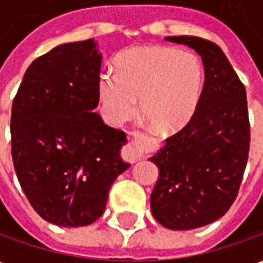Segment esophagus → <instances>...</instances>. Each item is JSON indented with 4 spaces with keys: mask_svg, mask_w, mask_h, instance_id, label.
I'll return each instance as SVG.
<instances>
[{
    "mask_svg": "<svg viewBox=\"0 0 263 263\" xmlns=\"http://www.w3.org/2000/svg\"><path fill=\"white\" fill-rule=\"evenodd\" d=\"M143 134L139 131L131 132V141L126 145L125 148L122 149V159L126 162H137V160L142 159L143 156Z\"/></svg>",
    "mask_w": 263,
    "mask_h": 263,
    "instance_id": "obj_1",
    "label": "esophagus"
}]
</instances>
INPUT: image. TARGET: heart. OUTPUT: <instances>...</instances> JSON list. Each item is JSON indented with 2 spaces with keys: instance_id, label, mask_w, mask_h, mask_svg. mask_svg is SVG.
Listing matches in <instances>:
<instances>
[{
  "instance_id": "b5f03b06",
  "label": "heart",
  "mask_w": 263,
  "mask_h": 263,
  "mask_svg": "<svg viewBox=\"0 0 263 263\" xmlns=\"http://www.w3.org/2000/svg\"><path fill=\"white\" fill-rule=\"evenodd\" d=\"M203 83V65L196 54L167 46H137L117 58L115 74H100L98 97L114 124L132 118L139 100L149 126L166 134L192 120Z\"/></svg>"
}]
</instances>
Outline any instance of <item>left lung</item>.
I'll use <instances>...</instances> for the list:
<instances>
[{"label":"left lung","instance_id":"obj_1","mask_svg":"<svg viewBox=\"0 0 263 263\" xmlns=\"http://www.w3.org/2000/svg\"><path fill=\"white\" fill-rule=\"evenodd\" d=\"M166 41L201 56L204 86L192 120L151 158L159 167L151 210L166 228L194 230L222 217L238 196L251 142L247 91L215 43L198 36Z\"/></svg>","mask_w":263,"mask_h":263}]
</instances>
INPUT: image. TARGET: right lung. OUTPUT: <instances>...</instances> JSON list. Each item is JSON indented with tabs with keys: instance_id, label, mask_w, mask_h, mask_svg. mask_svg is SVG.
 <instances>
[{
	"instance_id": "add662e5",
	"label": "right lung",
	"mask_w": 263,
	"mask_h": 263,
	"mask_svg": "<svg viewBox=\"0 0 263 263\" xmlns=\"http://www.w3.org/2000/svg\"><path fill=\"white\" fill-rule=\"evenodd\" d=\"M101 54L92 39L65 43L32 62L11 112V155L26 198L43 220L84 227L103 215L111 184L129 163L125 132L104 124Z\"/></svg>"
}]
</instances>
